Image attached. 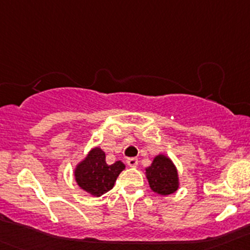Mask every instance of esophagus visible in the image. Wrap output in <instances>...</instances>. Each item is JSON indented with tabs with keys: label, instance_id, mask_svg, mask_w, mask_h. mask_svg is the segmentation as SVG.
Returning a JSON list of instances; mask_svg holds the SVG:
<instances>
[{
	"label": "esophagus",
	"instance_id": "1",
	"mask_svg": "<svg viewBox=\"0 0 250 250\" xmlns=\"http://www.w3.org/2000/svg\"><path fill=\"white\" fill-rule=\"evenodd\" d=\"M127 165L129 166V167H137L138 166V158H134V157H132V158H128L127 160Z\"/></svg>",
	"mask_w": 250,
	"mask_h": 250
}]
</instances>
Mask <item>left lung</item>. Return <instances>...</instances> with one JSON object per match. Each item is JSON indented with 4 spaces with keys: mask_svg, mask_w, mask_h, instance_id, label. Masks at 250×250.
Returning <instances> with one entry per match:
<instances>
[{
    "mask_svg": "<svg viewBox=\"0 0 250 250\" xmlns=\"http://www.w3.org/2000/svg\"><path fill=\"white\" fill-rule=\"evenodd\" d=\"M146 178L153 192L158 195H172L179 188V175L176 167L169 157L157 155L151 166L146 168Z\"/></svg>",
    "mask_w": 250,
    "mask_h": 250,
    "instance_id": "left-lung-1",
    "label": "left lung"
}]
</instances>
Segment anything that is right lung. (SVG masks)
<instances>
[{
    "mask_svg": "<svg viewBox=\"0 0 250 250\" xmlns=\"http://www.w3.org/2000/svg\"><path fill=\"white\" fill-rule=\"evenodd\" d=\"M125 168V166L121 161L107 165L104 151L94 147L75 168V180L85 192L99 197L113 188L116 179Z\"/></svg>",
    "mask_w": 250,
    "mask_h": 250,
    "instance_id": "right-lung-1",
    "label": "right lung"
}]
</instances>
